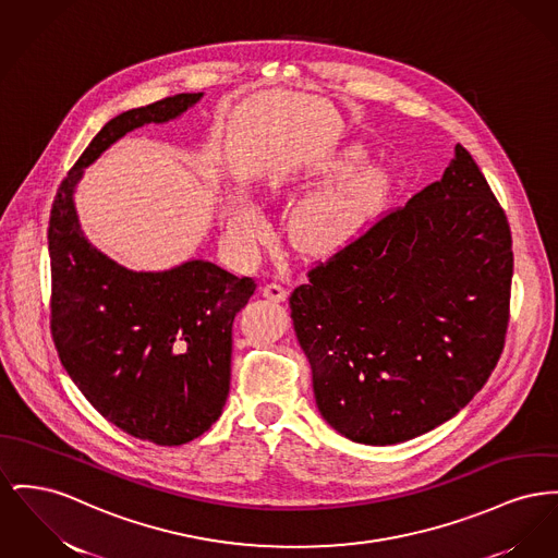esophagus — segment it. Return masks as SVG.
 <instances>
[{
    "instance_id": "34e87169",
    "label": "esophagus",
    "mask_w": 558,
    "mask_h": 558,
    "mask_svg": "<svg viewBox=\"0 0 558 558\" xmlns=\"http://www.w3.org/2000/svg\"><path fill=\"white\" fill-rule=\"evenodd\" d=\"M287 295H289V293H287V289H284L282 284L269 282V284H265V287H263V296H265V299H269V301H278V303H280V301H284V299H287Z\"/></svg>"
}]
</instances>
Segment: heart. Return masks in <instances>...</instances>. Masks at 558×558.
I'll use <instances>...</instances> for the list:
<instances>
[{"mask_svg": "<svg viewBox=\"0 0 558 558\" xmlns=\"http://www.w3.org/2000/svg\"><path fill=\"white\" fill-rule=\"evenodd\" d=\"M364 160L361 145H350L328 168V177H345ZM386 174L366 168L327 192L305 199L296 208L293 230L307 251L325 253L345 244L375 215L386 194ZM262 230V215L246 202L230 197L226 206V233L238 248H248Z\"/></svg>", "mask_w": 558, "mask_h": 558, "instance_id": "b5f03b06", "label": "heart"}]
</instances>
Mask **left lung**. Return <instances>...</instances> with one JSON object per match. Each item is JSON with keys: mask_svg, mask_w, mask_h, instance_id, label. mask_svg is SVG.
Returning <instances> with one entry per match:
<instances>
[{"mask_svg": "<svg viewBox=\"0 0 558 558\" xmlns=\"http://www.w3.org/2000/svg\"><path fill=\"white\" fill-rule=\"evenodd\" d=\"M512 265L508 219L456 145L440 181L312 269L289 299L328 426L386 447L456 417L504 350Z\"/></svg>", "mask_w": 558, "mask_h": 558, "instance_id": "left-lung-1", "label": "left lung"}]
</instances>
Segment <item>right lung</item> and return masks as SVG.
<instances>
[{"instance_id": "1", "label": "right lung", "mask_w": 558, "mask_h": 558, "mask_svg": "<svg viewBox=\"0 0 558 558\" xmlns=\"http://www.w3.org/2000/svg\"><path fill=\"white\" fill-rule=\"evenodd\" d=\"M204 93H185L109 120L66 172L48 228L52 337L61 362L113 426L162 447L213 426L228 400L231 327L257 284L204 259L134 271L99 251L82 230L75 187L124 134L166 124Z\"/></svg>"}]
</instances>
